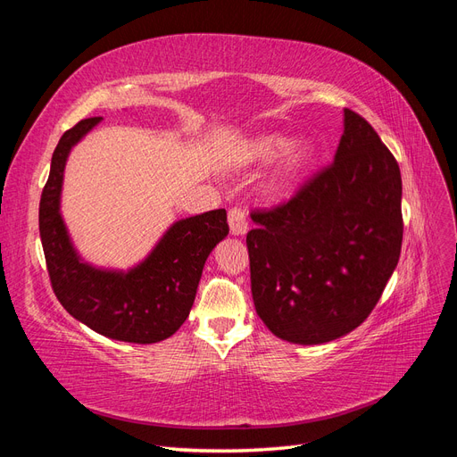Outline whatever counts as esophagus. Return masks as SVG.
Here are the masks:
<instances>
[{"label": "esophagus", "mask_w": 457, "mask_h": 457, "mask_svg": "<svg viewBox=\"0 0 457 457\" xmlns=\"http://www.w3.org/2000/svg\"><path fill=\"white\" fill-rule=\"evenodd\" d=\"M228 227L232 237H244L247 232V217L240 207H232L228 212Z\"/></svg>", "instance_id": "obj_1"}]
</instances>
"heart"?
Here are the masks:
<instances>
[{
  "mask_svg": "<svg viewBox=\"0 0 457 457\" xmlns=\"http://www.w3.org/2000/svg\"><path fill=\"white\" fill-rule=\"evenodd\" d=\"M286 154L276 168L269 192L272 198H284L294 190L299 179L305 175L318 158V146L312 141H299L294 145V139L282 133H262L250 141L245 148L247 162L253 163H272Z\"/></svg>",
  "mask_w": 457,
  "mask_h": 457,
  "instance_id": "heart-1",
  "label": "heart"
}]
</instances>
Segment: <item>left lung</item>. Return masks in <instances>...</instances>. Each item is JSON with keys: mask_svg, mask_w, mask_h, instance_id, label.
Masks as SVG:
<instances>
[{"mask_svg": "<svg viewBox=\"0 0 457 457\" xmlns=\"http://www.w3.org/2000/svg\"><path fill=\"white\" fill-rule=\"evenodd\" d=\"M403 179L370 123L343 110L334 163L247 232L255 311L276 337L322 345L376 307L403 245Z\"/></svg>", "mask_w": 457, "mask_h": 457, "instance_id": "obj_1", "label": "left lung"}]
</instances>
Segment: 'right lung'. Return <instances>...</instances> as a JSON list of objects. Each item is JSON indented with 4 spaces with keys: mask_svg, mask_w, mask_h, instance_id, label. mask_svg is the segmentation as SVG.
<instances>
[{
    "mask_svg": "<svg viewBox=\"0 0 457 457\" xmlns=\"http://www.w3.org/2000/svg\"><path fill=\"white\" fill-rule=\"evenodd\" d=\"M101 121L81 120L53 152L39 202V237L51 286L61 305L96 334L126 343H158L171 337L188 318L205 259L228 234L227 212L175 220L150 253L128 270L86 261L62 219L61 196L68 156Z\"/></svg>",
    "mask_w": 457,
    "mask_h": 457,
    "instance_id": "1",
    "label": "right lung"
}]
</instances>
